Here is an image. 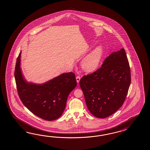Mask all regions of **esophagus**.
Masks as SVG:
<instances>
[{
  "label": "esophagus",
  "mask_w": 150,
  "mask_h": 150,
  "mask_svg": "<svg viewBox=\"0 0 150 150\" xmlns=\"http://www.w3.org/2000/svg\"><path fill=\"white\" fill-rule=\"evenodd\" d=\"M80 80V77L79 76H77L76 77V80H77V83H79V81Z\"/></svg>",
  "instance_id": "esophagus-1"
}]
</instances>
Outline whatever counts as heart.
I'll return each instance as SVG.
<instances>
[{
    "label": "heart",
    "instance_id": "heart-1",
    "mask_svg": "<svg viewBox=\"0 0 150 150\" xmlns=\"http://www.w3.org/2000/svg\"><path fill=\"white\" fill-rule=\"evenodd\" d=\"M104 55L103 46L99 45L94 48L84 58L81 62V67L85 72L92 73L97 70Z\"/></svg>",
    "mask_w": 150,
    "mask_h": 150
}]
</instances>
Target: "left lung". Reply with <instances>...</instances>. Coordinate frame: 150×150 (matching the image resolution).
I'll return each mask as SVG.
<instances>
[{
    "label": "left lung",
    "instance_id": "left-lung-1",
    "mask_svg": "<svg viewBox=\"0 0 150 150\" xmlns=\"http://www.w3.org/2000/svg\"><path fill=\"white\" fill-rule=\"evenodd\" d=\"M130 83V67L124 48L112 53L100 68L79 81L87 108L99 118L108 117L122 106Z\"/></svg>",
    "mask_w": 150,
    "mask_h": 150
}]
</instances>
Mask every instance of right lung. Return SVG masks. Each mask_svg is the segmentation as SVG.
Listing matches in <instances>:
<instances>
[{"label":"right lung","instance_id":"obj_1","mask_svg":"<svg viewBox=\"0 0 150 150\" xmlns=\"http://www.w3.org/2000/svg\"><path fill=\"white\" fill-rule=\"evenodd\" d=\"M21 51L17 59L14 77L22 103L40 118L48 121L59 118L65 108L69 95L77 86L74 73H62L42 84L28 82L21 71Z\"/></svg>","mask_w":150,"mask_h":150}]
</instances>
